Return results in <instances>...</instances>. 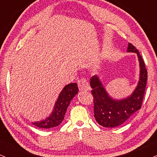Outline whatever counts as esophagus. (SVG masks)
Here are the masks:
<instances>
[{"mask_svg":"<svg viewBox=\"0 0 157 157\" xmlns=\"http://www.w3.org/2000/svg\"><path fill=\"white\" fill-rule=\"evenodd\" d=\"M78 85L80 91H87L90 90V86L85 78H82L78 80Z\"/></svg>","mask_w":157,"mask_h":157,"instance_id":"obj_1","label":"esophagus"}]
</instances>
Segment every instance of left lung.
<instances>
[{"label": "left lung", "instance_id": "8db88e82", "mask_svg": "<svg viewBox=\"0 0 157 157\" xmlns=\"http://www.w3.org/2000/svg\"><path fill=\"white\" fill-rule=\"evenodd\" d=\"M126 51L137 54L140 66L137 85L129 95L121 99L115 98L106 91L99 75H95L90 78V86L93 89L91 93L94 99V116L97 123L105 128H115L121 126L141 108L148 73L137 49L128 43Z\"/></svg>", "mask_w": 157, "mask_h": 157}]
</instances>
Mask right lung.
<instances>
[{
  "instance_id": "right-lung-1",
  "label": "right lung",
  "mask_w": 157,
  "mask_h": 157,
  "mask_svg": "<svg viewBox=\"0 0 157 157\" xmlns=\"http://www.w3.org/2000/svg\"><path fill=\"white\" fill-rule=\"evenodd\" d=\"M78 88L76 83H71L64 86L55 102L52 112L45 119L32 122L36 127L42 128H51L58 126L63 121L68 106L77 94Z\"/></svg>"
}]
</instances>
